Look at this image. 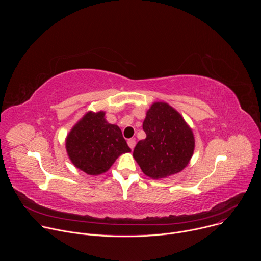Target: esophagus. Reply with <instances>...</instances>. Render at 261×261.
Listing matches in <instances>:
<instances>
[{"label":"esophagus","instance_id":"1","mask_svg":"<svg viewBox=\"0 0 261 261\" xmlns=\"http://www.w3.org/2000/svg\"><path fill=\"white\" fill-rule=\"evenodd\" d=\"M135 139H129L128 140V145H129V147L131 148V150H133L134 148V146H135Z\"/></svg>","mask_w":261,"mask_h":261}]
</instances>
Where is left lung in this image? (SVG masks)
Wrapping results in <instances>:
<instances>
[{"mask_svg":"<svg viewBox=\"0 0 261 261\" xmlns=\"http://www.w3.org/2000/svg\"><path fill=\"white\" fill-rule=\"evenodd\" d=\"M142 128L146 137L137 142L133 158L145 175L161 179L187 167L195 138L175 108L166 102H154L146 111Z\"/></svg>","mask_w":261,"mask_h":261,"instance_id":"obj_1","label":"left lung"}]
</instances>
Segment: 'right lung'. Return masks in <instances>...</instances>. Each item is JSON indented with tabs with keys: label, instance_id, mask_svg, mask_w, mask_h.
Listing matches in <instances>:
<instances>
[{
	"label": "right lung",
	"instance_id": "right-lung-1",
	"mask_svg": "<svg viewBox=\"0 0 261 261\" xmlns=\"http://www.w3.org/2000/svg\"><path fill=\"white\" fill-rule=\"evenodd\" d=\"M65 143L72 164L90 175L106 172L121 155L131 152L120 127L109 124L103 110L88 111L72 127Z\"/></svg>",
	"mask_w": 261,
	"mask_h": 261
}]
</instances>
